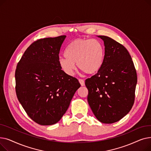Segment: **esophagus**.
Returning <instances> with one entry per match:
<instances>
[{"mask_svg": "<svg viewBox=\"0 0 151 151\" xmlns=\"http://www.w3.org/2000/svg\"><path fill=\"white\" fill-rule=\"evenodd\" d=\"M79 82H80V83L81 85V86H83L85 85L84 81L83 80H81V79H80V80H79Z\"/></svg>", "mask_w": 151, "mask_h": 151, "instance_id": "1", "label": "esophagus"}]
</instances>
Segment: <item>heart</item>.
I'll list each match as a JSON object with an SVG mask.
<instances>
[{
  "label": "heart",
  "instance_id": "b5f03b06",
  "mask_svg": "<svg viewBox=\"0 0 151 151\" xmlns=\"http://www.w3.org/2000/svg\"><path fill=\"white\" fill-rule=\"evenodd\" d=\"M104 47L97 39L78 38L66 47L65 57L60 58L59 65L66 75L73 76L78 67L88 75L97 73L104 59Z\"/></svg>",
  "mask_w": 151,
  "mask_h": 151
}]
</instances>
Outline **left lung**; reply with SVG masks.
I'll return each mask as SVG.
<instances>
[{"instance_id":"obj_1","label":"left lung","mask_w":151,"mask_h":151,"mask_svg":"<svg viewBox=\"0 0 151 151\" xmlns=\"http://www.w3.org/2000/svg\"><path fill=\"white\" fill-rule=\"evenodd\" d=\"M97 37L104 42L105 56L97 73L85 81L88 101L100 122L112 124L132 109L137 75L130 55L123 45L110 37Z\"/></svg>"}]
</instances>
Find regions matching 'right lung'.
Listing matches in <instances>:
<instances>
[{
	"label": "right lung",
	"mask_w": 151,
	"mask_h": 151,
	"mask_svg": "<svg viewBox=\"0 0 151 151\" xmlns=\"http://www.w3.org/2000/svg\"><path fill=\"white\" fill-rule=\"evenodd\" d=\"M65 35L38 40L28 47L15 71L16 92L27 115L37 124L58 122L80 88L76 78L59 65V54Z\"/></svg>",
	"instance_id": "obj_1"
}]
</instances>
